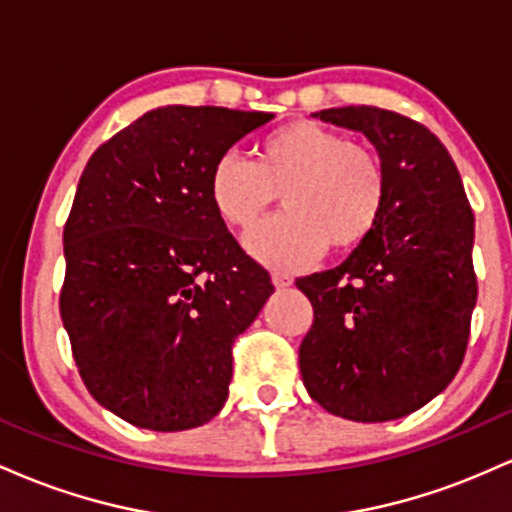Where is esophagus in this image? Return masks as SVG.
I'll use <instances>...</instances> for the list:
<instances>
[{
	"label": "esophagus",
	"mask_w": 512,
	"mask_h": 512,
	"mask_svg": "<svg viewBox=\"0 0 512 512\" xmlns=\"http://www.w3.org/2000/svg\"><path fill=\"white\" fill-rule=\"evenodd\" d=\"M272 281H274L276 289H289V286L293 284L291 276L284 274V272H274V274H272Z\"/></svg>",
	"instance_id": "obj_1"
}]
</instances>
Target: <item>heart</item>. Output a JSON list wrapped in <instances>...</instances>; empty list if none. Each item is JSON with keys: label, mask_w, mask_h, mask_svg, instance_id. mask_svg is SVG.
<instances>
[{"label": "heart", "mask_w": 512, "mask_h": 512, "mask_svg": "<svg viewBox=\"0 0 512 512\" xmlns=\"http://www.w3.org/2000/svg\"><path fill=\"white\" fill-rule=\"evenodd\" d=\"M209 202L226 226H255L281 195L286 214L245 236V250L272 269L310 267L330 245H361L383 216V163L366 146L313 120H293L264 134L255 163L223 154L209 173Z\"/></svg>", "instance_id": "heart-1"}]
</instances>
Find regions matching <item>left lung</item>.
Masks as SVG:
<instances>
[{
	"label": "left lung",
	"instance_id": "left-lung-1",
	"mask_svg": "<svg viewBox=\"0 0 512 512\" xmlns=\"http://www.w3.org/2000/svg\"><path fill=\"white\" fill-rule=\"evenodd\" d=\"M315 117L375 146L387 195L375 231L339 267L296 281L315 310L298 351L303 385L342 419H402L462 366L477 305L474 214L455 161L424 125L373 105Z\"/></svg>",
	"mask_w": 512,
	"mask_h": 512
}]
</instances>
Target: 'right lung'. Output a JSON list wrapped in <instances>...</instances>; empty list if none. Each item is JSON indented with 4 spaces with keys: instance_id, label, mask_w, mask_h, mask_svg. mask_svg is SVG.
I'll return each mask as SVG.
<instances>
[{
    "instance_id": "right-lung-1",
    "label": "right lung",
    "mask_w": 512,
    "mask_h": 512,
    "mask_svg": "<svg viewBox=\"0 0 512 512\" xmlns=\"http://www.w3.org/2000/svg\"><path fill=\"white\" fill-rule=\"evenodd\" d=\"M272 113L166 105L88 158L64 226V330L101 407L149 431L219 414L231 346L274 293L209 202V173Z\"/></svg>"
}]
</instances>
